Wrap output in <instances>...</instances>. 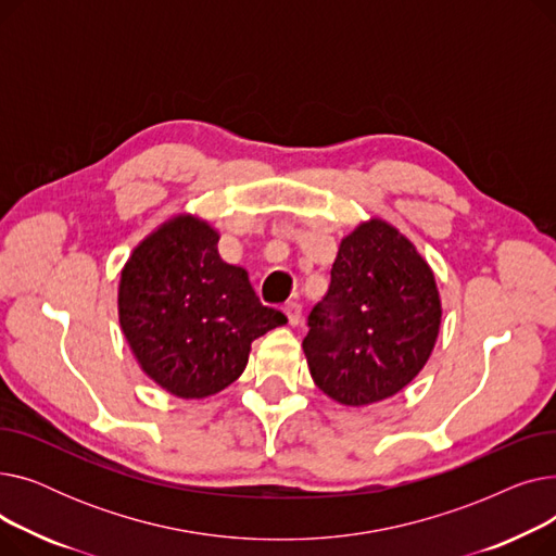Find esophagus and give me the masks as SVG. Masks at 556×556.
Here are the masks:
<instances>
[{
  "label": "esophagus",
  "instance_id": "34e87169",
  "mask_svg": "<svg viewBox=\"0 0 556 556\" xmlns=\"http://www.w3.org/2000/svg\"><path fill=\"white\" fill-rule=\"evenodd\" d=\"M283 313H286V317H288V325H290V327H298V325H300V319H302V306H300L298 302H288V304L283 306Z\"/></svg>",
  "mask_w": 556,
  "mask_h": 556
}]
</instances>
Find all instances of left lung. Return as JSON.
I'll return each mask as SVG.
<instances>
[{"label": "left lung", "instance_id": "8db88e82", "mask_svg": "<svg viewBox=\"0 0 556 556\" xmlns=\"http://www.w3.org/2000/svg\"><path fill=\"white\" fill-rule=\"evenodd\" d=\"M442 323L432 270L415 245L369 220L342 239L302 342L315 386L342 405L401 392L426 365Z\"/></svg>", "mask_w": 556, "mask_h": 556}]
</instances>
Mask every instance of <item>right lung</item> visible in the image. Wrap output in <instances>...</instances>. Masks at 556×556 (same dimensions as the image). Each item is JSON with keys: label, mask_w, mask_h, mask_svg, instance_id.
Wrapping results in <instances>:
<instances>
[{"label": "right lung", "mask_w": 556, "mask_h": 556, "mask_svg": "<svg viewBox=\"0 0 556 556\" xmlns=\"http://www.w3.org/2000/svg\"><path fill=\"white\" fill-rule=\"evenodd\" d=\"M218 233L193 216L141 241L119 283V323L141 369L180 399H204L243 374L250 344L286 325L263 306L239 266L218 254Z\"/></svg>", "instance_id": "right-lung-1"}]
</instances>
